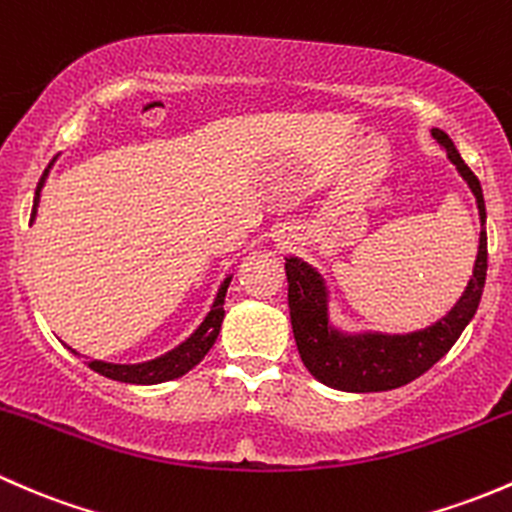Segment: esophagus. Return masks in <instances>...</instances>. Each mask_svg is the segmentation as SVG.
<instances>
[{
    "label": "esophagus",
    "instance_id": "34e87169",
    "mask_svg": "<svg viewBox=\"0 0 512 512\" xmlns=\"http://www.w3.org/2000/svg\"><path fill=\"white\" fill-rule=\"evenodd\" d=\"M276 244L281 246V249H286V246L291 244V236H286V234H278V236H276Z\"/></svg>",
    "mask_w": 512,
    "mask_h": 512
}]
</instances>
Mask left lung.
<instances>
[{
  "instance_id": "8db88e82",
  "label": "left lung",
  "mask_w": 512,
  "mask_h": 512,
  "mask_svg": "<svg viewBox=\"0 0 512 512\" xmlns=\"http://www.w3.org/2000/svg\"><path fill=\"white\" fill-rule=\"evenodd\" d=\"M431 138L446 150L458 175L471 187L481 217V239L473 263V276L456 305L434 325L407 335L387 333H342L330 323V293L325 278L303 258H286L288 308L300 360L318 382L342 392H387L409 384L436 365L453 342L461 337L481 303L488 271L486 202L483 189L471 167L461 160L456 145L444 130L434 128Z\"/></svg>"
}]
</instances>
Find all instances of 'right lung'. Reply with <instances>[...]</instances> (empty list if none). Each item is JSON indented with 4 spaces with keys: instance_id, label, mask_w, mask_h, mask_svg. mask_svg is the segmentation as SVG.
<instances>
[{
    "instance_id": "right-lung-1",
    "label": "right lung",
    "mask_w": 512,
    "mask_h": 512,
    "mask_svg": "<svg viewBox=\"0 0 512 512\" xmlns=\"http://www.w3.org/2000/svg\"><path fill=\"white\" fill-rule=\"evenodd\" d=\"M46 177H49V170L44 172V177L39 179V187H36L31 221H34V217H36V207H39L41 187H44ZM229 283H231V276H226L224 283L219 286V293H217V298H214L212 310L207 313V318H204L202 325H199V328L194 330V333L189 335L182 345H177L175 350L165 352V355L155 357V360L138 362V365H115V362L86 360L88 367H91L93 372L103 374V377L115 379V382H128V384H160V382H170V379L182 377V374H187L194 365H199V362L204 360V355L212 350L214 342H217L219 330H221V320H224V298H226V288H229ZM68 350H71V347H68ZM71 352L73 355H78L76 350H71Z\"/></svg>"
}]
</instances>
